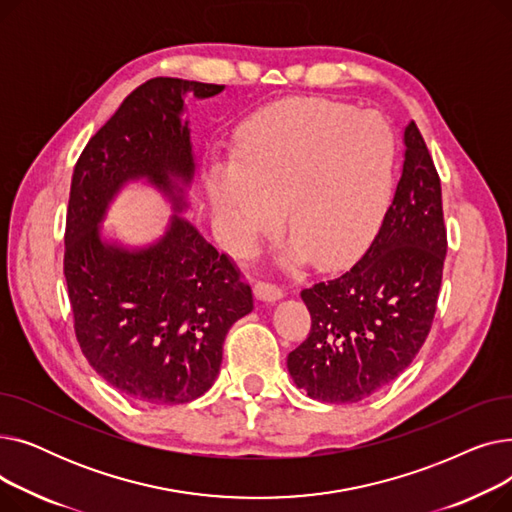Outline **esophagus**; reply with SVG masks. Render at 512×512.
Segmentation results:
<instances>
[{
    "instance_id": "1",
    "label": "esophagus",
    "mask_w": 512,
    "mask_h": 512,
    "mask_svg": "<svg viewBox=\"0 0 512 512\" xmlns=\"http://www.w3.org/2000/svg\"><path fill=\"white\" fill-rule=\"evenodd\" d=\"M255 294H257L259 299H263V301H278V299H282L284 290L278 284H274V282L257 280L255 282Z\"/></svg>"
}]
</instances>
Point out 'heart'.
Listing matches in <instances>:
<instances>
[{"mask_svg": "<svg viewBox=\"0 0 512 512\" xmlns=\"http://www.w3.org/2000/svg\"><path fill=\"white\" fill-rule=\"evenodd\" d=\"M236 166L215 170L207 193L224 242L247 253L278 226L297 238L290 261L334 265L359 255L390 205L398 143L380 114L326 99L270 107L240 130Z\"/></svg>", "mask_w": 512, "mask_h": 512, "instance_id": "1", "label": "heart"}]
</instances>
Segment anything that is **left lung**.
Masks as SVG:
<instances>
[{
  "label": "left lung",
  "mask_w": 512,
  "mask_h": 512,
  "mask_svg": "<svg viewBox=\"0 0 512 512\" xmlns=\"http://www.w3.org/2000/svg\"><path fill=\"white\" fill-rule=\"evenodd\" d=\"M448 249L442 186L415 122L394 199L365 255L301 290L311 330L288 355L294 384L324 402H359L405 371L438 307Z\"/></svg>",
  "instance_id": "1"
}]
</instances>
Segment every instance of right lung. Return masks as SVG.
Instances as JSON below:
<instances>
[{"instance_id":"add662e5","label":"right lung","mask_w":512,"mask_h":512,"mask_svg":"<svg viewBox=\"0 0 512 512\" xmlns=\"http://www.w3.org/2000/svg\"><path fill=\"white\" fill-rule=\"evenodd\" d=\"M222 85L151 78L134 89L80 153L66 215L64 276L80 351L101 378L149 405H182L205 394L222 365L228 330L253 309L236 263L172 215L145 249L103 242L99 222L128 180L145 178L186 207L195 159L184 97Z\"/></svg>"}]
</instances>
